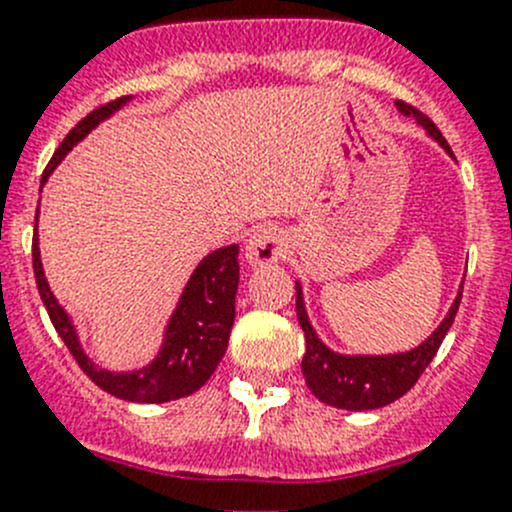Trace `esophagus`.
Returning a JSON list of instances; mask_svg holds the SVG:
<instances>
[{
    "instance_id": "1",
    "label": "esophagus",
    "mask_w": 512,
    "mask_h": 512,
    "mask_svg": "<svg viewBox=\"0 0 512 512\" xmlns=\"http://www.w3.org/2000/svg\"><path fill=\"white\" fill-rule=\"evenodd\" d=\"M287 235L277 225H262L250 235L245 245V257L250 265H270L285 255Z\"/></svg>"
}]
</instances>
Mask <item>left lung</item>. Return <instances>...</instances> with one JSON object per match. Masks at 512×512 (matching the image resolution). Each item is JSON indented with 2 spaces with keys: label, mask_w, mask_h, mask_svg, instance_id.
I'll use <instances>...</instances> for the list:
<instances>
[{
  "label": "left lung",
  "mask_w": 512,
  "mask_h": 512,
  "mask_svg": "<svg viewBox=\"0 0 512 512\" xmlns=\"http://www.w3.org/2000/svg\"><path fill=\"white\" fill-rule=\"evenodd\" d=\"M401 113L414 116L448 153L451 146L446 143L443 133L438 131L436 123L418 111L416 106L406 101H396ZM458 307H461V292H458L456 302H453L451 312L443 319L441 327L421 344V347L411 349L406 354H391V356H342L334 354L324 347L317 339L314 329L309 327L307 312L302 304V292L297 285V319L302 327L304 339H307V352L302 359V374L307 381L309 391L317 396L322 404L337 406V409L347 411H369L379 409V406L391 404V401L401 399L411 386L416 384L418 376L426 371L431 359L436 356L441 347L443 337L451 329L453 319H456Z\"/></svg>",
  "instance_id": "1"
}]
</instances>
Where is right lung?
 Masks as SVG:
<instances>
[{"label":"right lung","mask_w":512,"mask_h":512,"mask_svg":"<svg viewBox=\"0 0 512 512\" xmlns=\"http://www.w3.org/2000/svg\"><path fill=\"white\" fill-rule=\"evenodd\" d=\"M123 101H126V96L103 103V106L94 108L89 116L81 118V121L66 133L61 146L56 148V153L51 156L41 180L49 178L51 170H54L56 165H59V160L66 156V151H69L76 141H81L103 116L116 111ZM237 252H240L237 245H230L223 247V250H215L213 255H208L200 262L198 270L190 277L188 287H185L183 297H180V304L178 309H175L173 319H170L160 354L153 359V364L146 366V369L126 371V374L101 369V366H96L94 361L86 359V354L81 352L79 339H76V332L74 327H71L69 317H66L64 309L56 304L54 294H51V289L44 280L39 247H36V235L32 242V265L36 289H39L41 302H44L46 312H49L51 324H54V329L59 332V337L64 339L66 349L74 356L76 364L81 366V371H84L96 386H101L108 394L118 396V399L138 401V404H165V401L183 399V396L195 394V391L213 376L215 366L223 359L227 339H230L232 322H235V292L237 282H240Z\"/></svg>","instance_id":"obj_1"}]
</instances>
